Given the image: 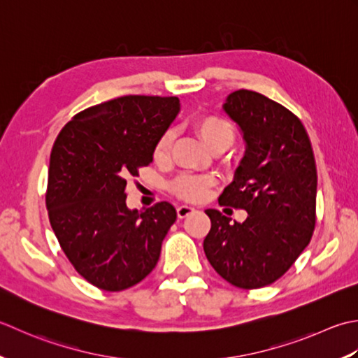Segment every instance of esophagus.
I'll use <instances>...</instances> for the list:
<instances>
[{"mask_svg": "<svg viewBox=\"0 0 358 358\" xmlns=\"http://www.w3.org/2000/svg\"><path fill=\"white\" fill-rule=\"evenodd\" d=\"M193 211H194V207H192V206H179L178 207V216L179 217H185L189 213H193Z\"/></svg>", "mask_w": 358, "mask_h": 358, "instance_id": "34e87169", "label": "esophagus"}]
</instances>
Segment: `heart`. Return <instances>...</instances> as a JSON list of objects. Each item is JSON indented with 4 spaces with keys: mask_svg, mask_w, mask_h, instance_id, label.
Segmentation results:
<instances>
[{
    "mask_svg": "<svg viewBox=\"0 0 358 358\" xmlns=\"http://www.w3.org/2000/svg\"><path fill=\"white\" fill-rule=\"evenodd\" d=\"M194 129L210 150L229 148L233 143V138H235V128H233L231 122L217 114L199 115V117L194 120ZM171 141V131H165L156 142L155 159L164 160L169 156ZM213 184L215 179L211 176H207V174L185 173L180 174V176H178L171 182V192L176 194L178 198L184 201L198 202L206 198L210 187Z\"/></svg>",
    "mask_w": 358,
    "mask_h": 358,
    "instance_id": "1",
    "label": "heart"
}]
</instances>
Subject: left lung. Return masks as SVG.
<instances>
[{
	"instance_id": "left-lung-1",
	"label": "left lung",
	"mask_w": 358,
	"mask_h": 358,
	"mask_svg": "<svg viewBox=\"0 0 358 358\" xmlns=\"http://www.w3.org/2000/svg\"><path fill=\"white\" fill-rule=\"evenodd\" d=\"M224 111L236 122L245 155L220 206L247 211L231 222L220 210L206 213L211 229L203 252L211 267L239 289L280 280L310 243L317 222V165L301 120L259 92H231Z\"/></svg>"
}]
</instances>
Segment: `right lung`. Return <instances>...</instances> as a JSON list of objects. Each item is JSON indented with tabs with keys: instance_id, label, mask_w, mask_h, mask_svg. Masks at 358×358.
Returning a JSON list of instances; mask_svg holds the SVG:
<instances>
[{
	"instance_id": "1",
	"label": "right lung",
	"mask_w": 358,
	"mask_h": 358,
	"mask_svg": "<svg viewBox=\"0 0 358 358\" xmlns=\"http://www.w3.org/2000/svg\"><path fill=\"white\" fill-rule=\"evenodd\" d=\"M180 109L178 97L123 96L83 109L57 136L46 207L71 264L92 286L120 292L156 267L176 221L170 202L127 207V180L152 162Z\"/></svg>"
}]
</instances>
